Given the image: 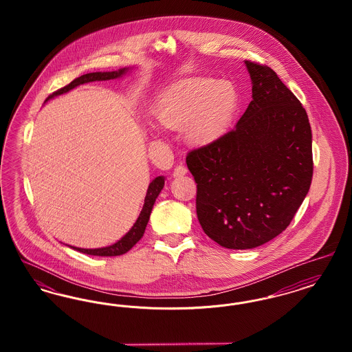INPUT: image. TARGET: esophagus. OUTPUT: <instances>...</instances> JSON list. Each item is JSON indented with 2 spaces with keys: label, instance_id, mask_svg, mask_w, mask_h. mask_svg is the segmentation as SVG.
I'll return each mask as SVG.
<instances>
[{
  "label": "esophagus",
  "instance_id": "1",
  "mask_svg": "<svg viewBox=\"0 0 352 352\" xmlns=\"http://www.w3.org/2000/svg\"><path fill=\"white\" fill-rule=\"evenodd\" d=\"M186 174H187V168L182 166V165H179V166H177V168H174V173H173V175H174L175 178L184 177Z\"/></svg>",
  "mask_w": 352,
  "mask_h": 352
}]
</instances>
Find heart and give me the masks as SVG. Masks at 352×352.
I'll use <instances>...</instances> for the list:
<instances>
[{
	"mask_svg": "<svg viewBox=\"0 0 352 352\" xmlns=\"http://www.w3.org/2000/svg\"><path fill=\"white\" fill-rule=\"evenodd\" d=\"M240 105L237 88L228 80L188 78L170 85L155 105L158 121L171 129H184L186 141L206 146L227 133ZM158 132L155 125H151Z\"/></svg>",
	"mask_w": 352,
	"mask_h": 352,
	"instance_id": "heart-1",
	"label": "heart"
}]
</instances>
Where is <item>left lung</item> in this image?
<instances>
[{
	"label": "left lung",
	"mask_w": 352,
	"mask_h": 352,
	"mask_svg": "<svg viewBox=\"0 0 352 352\" xmlns=\"http://www.w3.org/2000/svg\"><path fill=\"white\" fill-rule=\"evenodd\" d=\"M244 63L252 80L247 111L234 131L186 157L201 228L228 250H252L285 231L313 178L305 108L272 68Z\"/></svg>",
	"instance_id": "1"
}]
</instances>
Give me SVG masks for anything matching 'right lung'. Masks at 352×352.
I'll return each instance as SVG.
<instances>
[{
	"instance_id": "obj_1",
	"label": "right lung",
	"mask_w": 352,
	"mask_h": 352,
	"mask_svg": "<svg viewBox=\"0 0 352 352\" xmlns=\"http://www.w3.org/2000/svg\"><path fill=\"white\" fill-rule=\"evenodd\" d=\"M129 69L132 68L124 67L120 68L118 71H108V72H89V74H85L82 75L79 78H76L75 80H72L71 83L60 88L59 91L54 92L52 95H50L46 101L54 99L55 96H59V95H63V94H67L68 91L76 88L78 85H82V84L91 83V82H102V80H112V79H118V78H122ZM165 186V177L161 175V177H157L151 181L149 187H148V191H146V197H145V203L142 206V210L138 215V218L135 220V223L133 224V227L124 234L118 241H116L115 244L109 245V247H102V248H95V250H87V248H78V247H71L72 250L75 251L80 252V253H85V254H91V256H104V257H109V256H120V254H124L129 250H132L134 245L140 241V239L144 236L145 232V228L148 226V221L151 218V210H153V206L155 203L157 197L160 195L161 190L164 188Z\"/></svg>"
}]
</instances>
